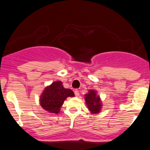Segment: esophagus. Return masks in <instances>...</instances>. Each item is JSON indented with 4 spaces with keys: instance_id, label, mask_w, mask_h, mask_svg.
<instances>
[{
    "instance_id": "1",
    "label": "esophagus",
    "mask_w": 150,
    "mask_h": 150,
    "mask_svg": "<svg viewBox=\"0 0 150 150\" xmlns=\"http://www.w3.org/2000/svg\"><path fill=\"white\" fill-rule=\"evenodd\" d=\"M74 93H75V97H79V95H80V93H79V90H77V89H75V90L74 91Z\"/></svg>"
}]
</instances>
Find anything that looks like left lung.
<instances>
[{
	"instance_id": "8db88e82",
	"label": "left lung",
	"mask_w": 150,
	"mask_h": 150,
	"mask_svg": "<svg viewBox=\"0 0 150 150\" xmlns=\"http://www.w3.org/2000/svg\"><path fill=\"white\" fill-rule=\"evenodd\" d=\"M85 98L86 104L91 113L96 114L100 112L102 105H101L100 97L97 95L96 91L89 90V92L85 94Z\"/></svg>"
}]
</instances>
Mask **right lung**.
<instances>
[{
    "label": "right lung",
    "mask_w": 150,
    "mask_h": 150,
    "mask_svg": "<svg viewBox=\"0 0 150 150\" xmlns=\"http://www.w3.org/2000/svg\"><path fill=\"white\" fill-rule=\"evenodd\" d=\"M75 96L71 89L63 87L61 81L53 82L46 87L40 97L42 107L51 113H58L67 97Z\"/></svg>",
    "instance_id": "right-lung-1"
}]
</instances>
